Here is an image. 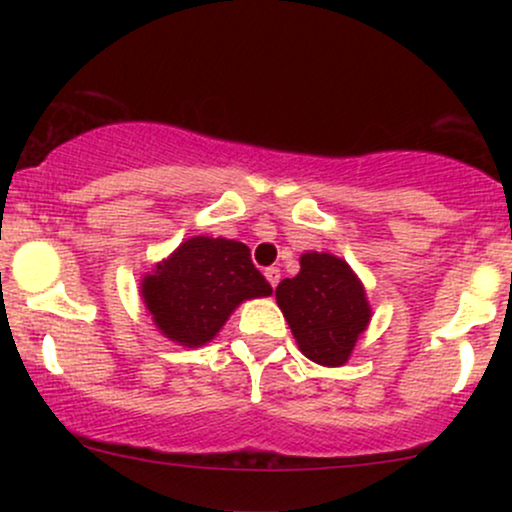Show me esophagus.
<instances>
[{
	"mask_svg": "<svg viewBox=\"0 0 512 512\" xmlns=\"http://www.w3.org/2000/svg\"><path fill=\"white\" fill-rule=\"evenodd\" d=\"M264 276H267V281L272 284V289H276V284H279V279H281V269L279 267H267V269H264Z\"/></svg>",
	"mask_w": 512,
	"mask_h": 512,
	"instance_id": "34e87169",
	"label": "esophagus"
}]
</instances>
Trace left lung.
<instances>
[{
    "label": "left lung",
    "instance_id": "left-lung-1",
    "mask_svg": "<svg viewBox=\"0 0 512 512\" xmlns=\"http://www.w3.org/2000/svg\"><path fill=\"white\" fill-rule=\"evenodd\" d=\"M276 303L303 354L320 366L349 361L370 320L361 281L349 264L327 252H305L301 272L276 286Z\"/></svg>",
    "mask_w": 512,
    "mask_h": 512
}]
</instances>
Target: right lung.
Listing matches in <instances>:
<instances>
[{
	"instance_id": "add662e5",
	"label": "right lung",
	"mask_w": 512,
	"mask_h": 512,
	"mask_svg": "<svg viewBox=\"0 0 512 512\" xmlns=\"http://www.w3.org/2000/svg\"><path fill=\"white\" fill-rule=\"evenodd\" d=\"M269 293L248 245L204 236L185 240L142 284L158 330L182 346L207 344L240 301Z\"/></svg>"
}]
</instances>
